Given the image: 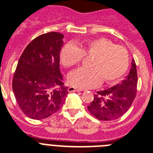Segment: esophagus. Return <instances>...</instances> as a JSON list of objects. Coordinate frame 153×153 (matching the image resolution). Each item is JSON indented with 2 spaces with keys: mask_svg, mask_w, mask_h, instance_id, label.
Listing matches in <instances>:
<instances>
[{
  "mask_svg": "<svg viewBox=\"0 0 153 153\" xmlns=\"http://www.w3.org/2000/svg\"><path fill=\"white\" fill-rule=\"evenodd\" d=\"M68 91L70 92V93H71V92H80L81 89H76V88L72 87V86H70V87H68Z\"/></svg>",
  "mask_w": 153,
  "mask_h": 153,
  "instance_id": "1",
  "label": "esophagus"
}]
</instances>
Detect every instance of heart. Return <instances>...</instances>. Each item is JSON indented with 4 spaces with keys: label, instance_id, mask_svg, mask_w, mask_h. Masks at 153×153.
Segmentation results:
<instances>
[{
    "label": "heart",
    "instance_id": "1",
    "mask_svg": "<svg viewBox=\"0 0 153 153\" xmlns=\"http://www.w3.org/2000/svg\"><path fill=\"white\" fill-rule=\"evenodd\" d=\"M83 56L93 57L89 62L91 68H79L69 74L68 82L73 87H96L102 79L108 84L116 82L128 69L130 58L127 50L105 38L91 39L77 46L66 45L59 58L64 67L71 68L79 64Z\"/></svg>",
    "mask_w": 153,
    "mask_h": 153
}]
</instances>
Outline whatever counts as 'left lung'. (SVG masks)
Here are the masks:
<instances>
[{
	"mask_svg": "<svg viewBox=\"0 0 153 153\" xmlns=\"http://www.w3.org/2000/svg\"><path fill=\"white\" fill-rule=\"evenodd\" d=\"M137 74L134 59H132L128 75L121 83L94 94V100L87 107L97 119L109 121L119 119L128 111L137 93Z\"/></svg>",
	"mask_w": 153,
	"mask_h": 153,
	"instance_id": "1",
	"label": "left lung"
}]
</instances>
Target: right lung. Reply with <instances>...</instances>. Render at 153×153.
Segmentation results:
<instances>
[{
	"instance_id": "obj_1",
	"label": "right lung",
	"mask_w": 153,
	"mask_h": 153,
	"mask_svg": "<svg viewBox=\"0 0 153 153\" xmlns=\"http://www.w3.org/2000/svg\"><path fill=\"white\" fill-rule=\"evenodd\" d=\"M64 35L49 32L33 39L19 59L12 89L27 117L42 120L63 106L68 94L59 71V53Z\"/></svg>"
}]
</instances>
